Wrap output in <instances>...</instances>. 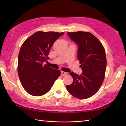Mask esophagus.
<instances>
[{"label":"esophagus","instance_id":"esophagus-1","mask_svg":"<svg viewBox=\"0 0 126 126\" xmlns=\"http://www.w3.org/2000/svg\"><path fill=\"white\" fill-rule=\"evenodd\" d=\"M61 75L62 76H65L66 75H67V73L64 71H61Z\"/></svg>","mask_w":126,"mask_h":126}]
</instances>
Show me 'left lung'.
Segmentation results:
<instances>
[{
  "instance_id": "obj_1",
  "label": "left lung",
  "mask_w": 126,
  "mask_h": 126,
  "mask_svg": "<svg viewBox=\"0 0 126 126\" xmlns=\"http://www.w3.org/2000/svg\"><path fill=\"white\" fill-rule=\"evenodd\" d=\"M67 34L78 46L77 57L82 72L80 75L70 72L73 82L66 88L73 96L84 99L96 94L103 82L107 66L105 50L100 41L89 32Z\"/></svg>"
}]
</instances>
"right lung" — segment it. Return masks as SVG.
Wrapping results in <instances>:
<instances>
[{"mask_svg":"<svg viewBox=\"0 0 126 126\" xmlns=\"http://www.w3.org/2000/svg\"><path fill=\"white\" fill-rule=\"evenodd\" d=\"M64 32H37L22 45L18 59V74L25 90L34 96L47 93L60 75L59 70L44 65L49 51Z\"/></svg>","mask_w":126,"mask_h":126,"instance_id":"right-lung-1","label":"right lung"}]
</instances>
